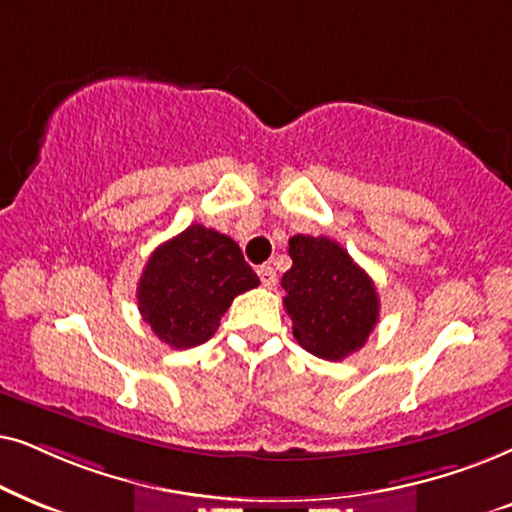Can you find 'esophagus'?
I'll return each mask as SVG.
<instances>
[{
  "instance_id": "esophagus-1",
  "label": "esophagus",
  "mask_w": 512,
  "mask_h": 512,
  "mask_svg": "<svg viewBox=\"0 0 512 512\" xmlns=\"http://www.w3.org/2000/svg\"><path fill=\"white\" fill-rule=\"evenodd\" d=\"M257 274H260V281H262L264 288H269V290H271V288H276L278 276H276L274 267H267V264H264V267L257 269Z\"/></svg>"
}]
</instances>
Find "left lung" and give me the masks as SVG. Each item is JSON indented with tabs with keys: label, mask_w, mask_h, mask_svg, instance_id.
<instances>
[{
	"label": "left lung",
	"mask_w": 512,
	"mask_h": 512,
	"mask_svg": "<svg viewBox=\"0 0 512 512\" xmlns=\"http://www.w3.org/2000/svg\"><path fill=\"white\" fill-rule=\"evenodd\" d=\"M288 252L292 267L281 281L283 306L299 346L325 360H344L363 349L379 320L372 278L325 236H292Z\"/></svg>",
	"instance_id": "left-lung-1"
}]
</instances>
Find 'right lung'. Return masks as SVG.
<instances>
[{"label":"right lung","instance_id":"1","mask_svg":"<svg viewBox=\"0 0 512 512\" xmlns=\"http://www.w3.org/2000/svg\"><path fill=\"white\" fill-rule=\"evenodd\" d=\"M260 285L236 241L192 224L152 252L138 283V309L161 342H208L236 295Z\"/></svg>","mask_w":512,"mask_h":512}]
</instances>
